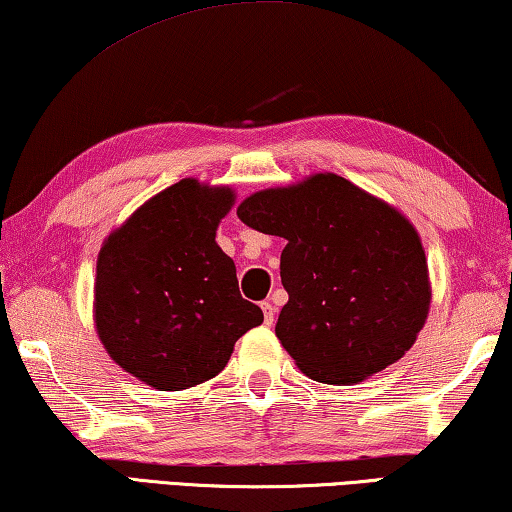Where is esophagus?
Returning <instances> with one entry per match:
<instances>
[{
    "instance_id": "obj_1",
    "label": "esophagus",
    "mask_w": 512,
    "mask_h": 512,
    "mask_svg": "<svg viewBox=\"0 0 512 512\" xmlns=\"http://www.w3.org/2000/svg\"><path fill=\"white\" fill-rule=\"evenodd\" d=\"M262 312H264V324H273V319H276V305L273 303H269V301H264L262 303Z\"/></svg>"
}]
</instances>
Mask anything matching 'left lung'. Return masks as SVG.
Masks as SVG:
<instances>
[{"label": "left lung", "instance_id": "1", "mask_svg": "<svg viewBox=\"0 0 512 512\" xmlns=\"http://www.w3.org/2000/svg\"><path fill=\"white\" fill-rule=\"evenodd\" d=\"M236 216L287 241L276 335L310 379L356 384L409 352L432 292L421 236L398 209L326 172L259 190Z\"/></svg>", "mask_w": 512, "mask_h": 512}]
</instances>
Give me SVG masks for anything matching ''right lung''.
<instances>
[{"label": "right lung", "mask_w": 512, "mask_h": 512, "mask_svg": "<svg viewBox=\"0 0 512 512\" xmlns=\"http://www.w3.org/2000/svg\"><path fill=\"white\" fill-rule=\"evenodd\" d=\"M232 204V188L181 179L144 202L98 253V338L114 363L158 391L216 377L234 342L264 322L216 243Z\"/></svg>", "instance_id": "add662e5"}]
</instances>
